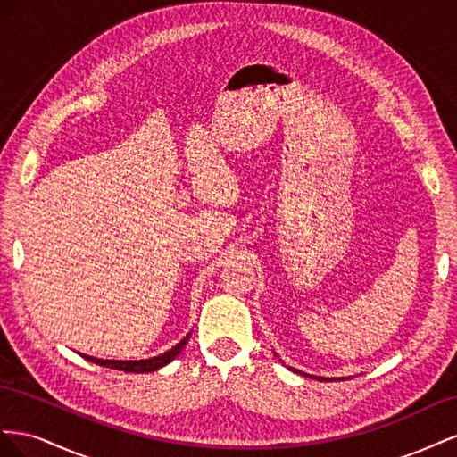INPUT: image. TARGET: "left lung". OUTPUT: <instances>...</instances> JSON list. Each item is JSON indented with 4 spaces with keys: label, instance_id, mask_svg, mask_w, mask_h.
<instances>
[{
    "label": "left lung",
    "instance_id": "obj_1",
    "mask_svg": "<svg viewBox=\"0 0 457 457\" xmlns=\"http://www.w3.org/2000/svg\"><path fill=\"white\" fill-rule=\"evenodd\" d=\"M294 370V368H292ZM316 379H324V381H328V378H316Z\"/></svg>",
    "mask_w": 457,
    "mask_h": 457
}]
</instances>
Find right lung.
Listing matches in <instances>:
<instances>
[{
    "label": "right lung",
    "mask_w": 457,
    "mask_h": 457,
    "mask_svg": "<svg viewBox=\"0 0 457 457\" xmlns=\"http://www.w3.org/2000/svg\"><path fill=\"white\" fill-rule=\"evenodd\" d=\"M188 337H190V334L185 339L179 341L173 349L165 351L163 354H158L154 358H148V361H101V358L84 356V354H81V356L87 358L89 362H95V364L104 366V368H112V370H120V371H131V373H146V371H154V370H158L165 364H170L173 358L183 351Z\"/></svg>",
    "instance_id": "right-lung-1"
}]
</instances>
